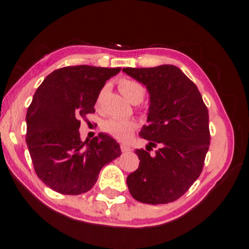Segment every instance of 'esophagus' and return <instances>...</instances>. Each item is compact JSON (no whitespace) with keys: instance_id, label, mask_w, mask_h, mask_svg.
<instances>
[{"instance_id":"34e87169","label":"esophagus","mask_w":249,"mask_h":249,"mask_svg":"<svg viewBox=\"0 0 249 249\" xmlns=\"http://www.w3.org/2000/svg\"><path fill=\"white\" fill-rule=\"evenodd\" d=\"M121 151H122V153H129L131 151V148H130V146H128V145H125V144H122L121 145Z\"/></svg>"}]
</instances>
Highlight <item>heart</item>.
Masks as SVG:
<instances>
[{
    "mask_svg": "<svg viewBox=\"0 0 249 249\" xmlns=\"http://www.w3.org/2000/svg\"><path fill=\"white\" fill-rule=\"evenodd\" d=\"M119 89L122 95L132 103L141 102L144 97V88L139 83L131 79H122L119 83ZM136 129V124L131 120L111 118L104 121L103 130L118 141H128Z\"/></svg>",
    "mask_w": 249,
    "mask_h": 249,
    "instance_id": "obj_1",
    "label": "heart"
}]
</instances>
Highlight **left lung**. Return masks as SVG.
Here are the masks:
<instances>
[{
	"instance_id": "obj_1",
	"label": "left lung",
	"mask_w": 249,
	"mask_h": 249,
	"mask_svg": "<svg viewBox=\"0 0 249 249\" xmlns=\"http://www.w3.org/2000/svg\"><path fill=\"white\" fill-rule=\"evenodd\" d=\"M124 71L149 93L148 124L139 132L149 142L146 149H136L141 162L127 177L129 192L145 204L175 202L202 173L211 139L209 111L196 85L176 66Z\"/></svg>"
}]
</instances>
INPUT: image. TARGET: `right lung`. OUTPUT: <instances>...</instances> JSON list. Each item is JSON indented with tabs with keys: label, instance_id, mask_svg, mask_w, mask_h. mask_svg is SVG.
<instances>
[{
	"label": "right lung",
	"instance_id": "right-lung-1",
	"mask_svg": "<svg viewBox=\"0 0 249 249\" xmlns=\"http://www.w3.org/2000/svg\"><path fill=\"white\" fill-rule=\"evenodd\" d=\"M121 68L71 66L54 70L27 110L26 142L38 178L64 195L93 188L101 169L121 155L107 134L81 142L80 119L94 113L101 89Z\"/></svg>",
	"mask_w": 249,
	"mask_h": 249
}]
</instances>
